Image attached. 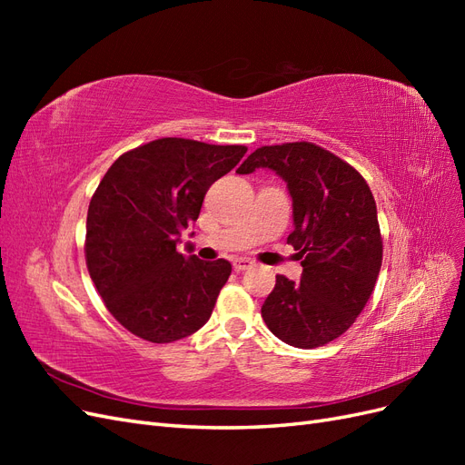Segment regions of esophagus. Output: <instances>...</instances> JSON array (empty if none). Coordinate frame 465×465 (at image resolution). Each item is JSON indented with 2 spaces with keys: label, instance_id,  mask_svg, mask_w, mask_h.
<instances>
[{
  "label": "esophagus",
  "instance_id": "obj_1",
  "mask_svg": "<svg viewBox=\"0 0 465 465\" xmlns=\"http://www.w3.org/2000/svg\"><path fill=\"white\" fill-rule=\"evenodd\" d=\"M252 265H254V262H252L250 258H236V260H232L234 272H246V270H250Z\"/></svg>",
  "mask_w": 465,
  "mask_h": 465
}]
</instances>
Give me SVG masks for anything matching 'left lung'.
I'll use <instances>...</instances> for the list:
<instances>
[{
    "label": "left lung",
    "mask_w": 465,
    "mask_h": 465,
    "mask_svg": "<svg viewBox=\"0 0 465 465\" xmlns=\"http://www.w3.org/2000/svg\"><path fill=\"white\" fill-rule=\"evenodd\" d=\"M270 168L287 182L292 224L287 242L302 260L299 283L285 275L262 306L275 337L292 347H322L353 326L382 265L376 202L353 166L308 142L265 145L238 168Z\"/></svg>",
    "instance_id": "obj_1"
}]
</instances>
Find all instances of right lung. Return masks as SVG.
<instances>
[{
  "label": "right lung",
  "mask_w": 465,
  "mask_h": 465,
  "mask_svg": "<svg viewBox=\"0 0 465 465\" xmlns=\"http://www.w3.org/2000/svg\"><path fill=\"white\" fill-rule=\"evenodd\" d=\"M246 151L163 137L120 154L106 171L89 203L85 260L108 312L134 335L173 343L213 312L231 263L186 258L176 244L198 221L209 186Z\"/></svg>",
  "instance_id": "right-lung-1"
}]
</instances>
